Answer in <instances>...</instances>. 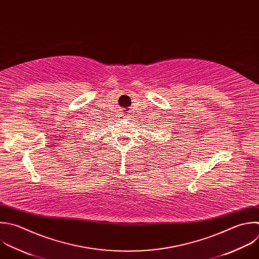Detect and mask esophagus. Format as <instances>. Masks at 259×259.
<instances>
[{
    "label": "esophagus",
    "mask_w": 259,
    "mask_h": 259,
    "mask_svg": "<svg viewBox=\"0 0 259 259\" xmlns=\"http://www.w3.org/2000/svg\"><path fill=\"white\" fill-rule=\"evenodd\" d=\"M127 115L126 114H124V113H119L118 114V119H120V120H123V119H127Z\"/></svg>",
    "instance_id": "1"
}]
</instances>
